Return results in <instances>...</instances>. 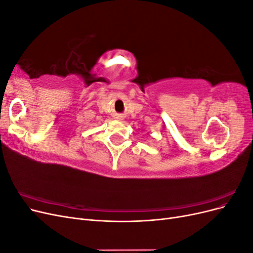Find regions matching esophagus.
Here are the masks:
<instances>
[{
    "label": "esophagus",
    "mask_w": 253,
    "mask_h": 253,
    "mask_svg": "<svg viewBox=\"0 0 253 253\" xmlns=\"http://www.w3.org/2000/svg\"><path fill=\"white\" fill-rule=\"evenodd\" d=\"M117 119H124V117H122V116H117Z\"/></svg>",
    "instance_id": "esophagus-1"
}]
</instances>
